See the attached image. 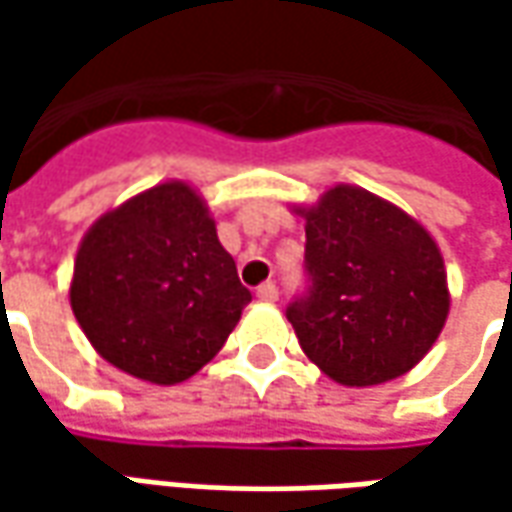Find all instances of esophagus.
<instances>
[{"instance_id": "1", "label": "esophagus", "mask_w": 512, "mask_h": 512, "mask_svg": "<svg viewBox=\"0 0 512 512\" xmlns=\"http://www.w3.org/2000/svg\"><path fill=\"white\" fill-rule=\"evenodd\" d=\"M256 296H259L262 302H276V299H279V287L273 285V282H265V285L256 287Z\"/></svg>"}]
</instances>
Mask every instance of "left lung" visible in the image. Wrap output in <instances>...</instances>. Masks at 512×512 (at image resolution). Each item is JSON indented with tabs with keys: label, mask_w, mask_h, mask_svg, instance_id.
Listing matches in <instances>:
<instances>
[{
	"label": "left lung",
	"mask_w": 512,
	"mask_h": 512,
	"mask_svg": "<svg viewBox=\"0 0 512 512\" xmlns=\"http://www.w3.org/2000/svg\"><path fill=\"white\" fill-rule=\"evenodd\" d=\"M299 213L307 285L285 313L307 359L347 387L390 382L422 362L450 307L430 233L362 187H333Z\"/></svg>",
	"instance_id": "left-lung-1"
}]
</instances>
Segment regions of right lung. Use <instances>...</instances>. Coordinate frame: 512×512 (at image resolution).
I'll list each match as a JSON object with an SVG mask.
<instances>
[{
	"mask_svg": "<svg viewBox=\"0 0 512 512\" xmlns=\"http://www.w3.org/2000/svg\"><path fill=\"white\" fill-rule=\"evenodd\" d=\"M250 299L207 207L182 182L105 213L82 239L70 285L76 322L99 356L153 384L202 370Z\"/></svg>",
	"mask_w": 512,
	"mask_h": 512,
	"instance_id": "right-lung-1",
	"label": "right lung"
}]
</instances>
